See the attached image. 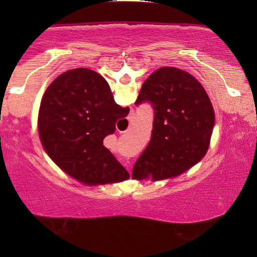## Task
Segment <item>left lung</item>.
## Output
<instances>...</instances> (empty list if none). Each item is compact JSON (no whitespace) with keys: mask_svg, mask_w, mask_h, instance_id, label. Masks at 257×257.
Instances as JSON below:
<instances>
[{"mask_svg":"<svg viewBox=\"0 0 257 257\" xmlns=\"http://www.w3.org/2000/svg\"><path fill=\"white\" fill-rule=\"evenodd\" d=\"M154 111L149 145L136 161L132 178L152 180L178 177L205 157L215 114L201 84L184 70L158 69L140 89L136 105Z\"/></svg>","mask_w":257,"mask_h":257,"instance_id":"8db88e82","label":"left lung"}]
</instances>
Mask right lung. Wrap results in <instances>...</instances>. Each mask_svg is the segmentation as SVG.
<instances>
[{
  "instance_id": "obj_1",
  "label": "right lung",
  "mask_w": 257,
  "mask_h": 257,
  "mask_svg": "<svg viewBox=\"0 0 257 257\" xmlns=\"http://www.w3.org/2000/svg\"><path fill=\"white\" fill-rule=\"evenodd\" d=\"M130 111L114 101L106 80L78 68L59 75L42 98L38 133L49 157L70 177L89 186L113 184L128 172L103 145L115 121Z\"/></svg>"
}]
</instances>
